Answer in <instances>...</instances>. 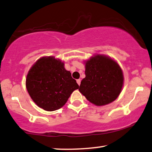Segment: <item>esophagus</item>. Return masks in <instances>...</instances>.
I'll use <instances>...</instances> for the list:
<instances>
[{"instance_id": "34e87169", "label": "esophagus", "mask_w": 152, "mask_h": 152, "mask_svg": "<svg viewBox=\"0 0 152 152\" xmlns=\"http://www.w3.org/2000/svg\"><path fill=\"white\" fill-rule=\"evenodd\" d=\"M76 82H77V83H78V85H80V82H81L80 79H78V80H76Z\"/></svg>"}]
</instances>
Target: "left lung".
<instances>
[{
	"label": "left lung",
	"mask_w": 152,
	"mask_h": 152,
	"mask_svg": "<svg viewBox=\"0 0 152 152\" xmlns=\"http://www.w3.org/2000/svg\"><path fill=\"white\" fill-rule=\"evenodd\" d=\"M85 76L78 90L95 105L111 103L121 91L123 72L118 63L110 57L97 54L87 61Z\"/></svg>",
	"instance_id": "8db88e82"
}]
</instances>
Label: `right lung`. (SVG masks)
Here are the masks:
<instances>
[{
    "instance_id": "obj_1",
    "label": "right lung",
    "mask_w": 152,
    "mask_h": 152,
    "mask_svg": "<svg viewBox=\"0 0 152 152\" xmlns=\"http://www.w3.org/2000/svg\"><path fill=\"white\" fill-rule=\"evenodd\" d=\"M28 94L39 107L54 111L65 105L70 95L79 86L64 63L54 56L38 59L29 70L26 79Z\"/></svg>"
}]
</instances>
